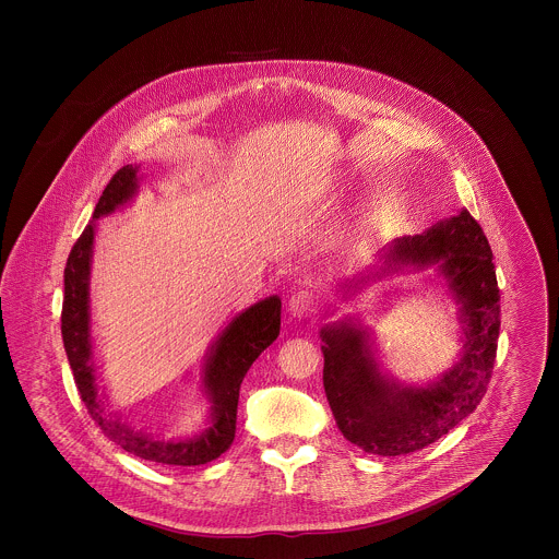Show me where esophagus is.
Returning <instances> with one entry per match:
<instances>
[{"label": "esophagus", "instance_id": "1", "mask_svg": "<svg viewBox=\"0 0 559 559\" xmlns=\"http://www.w3.org/2000/svg\"><path fill=\"white\" fill-rule=\"evenodd\" d=\"M317 308V295L312 290H299L290 297L288 301V312L295 317V319H306L314 312Z\"/></svg>", "mask_w": 559, "mask_h": 559}]
</instances>
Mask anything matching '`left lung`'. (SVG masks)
Returning <instances> with one entry per match:
<instances>
[{
  "label": "left lung",
  "mask_w": 559,
  "mask_h": 559,
  "mask_svg": "<svg viewBox=\"0 0 559 559\" xmlns=\"http://www.w3.org/2000/svg\"><path fill=\"white\" fill-rule=\"evenodd\" d=\"M381 260L383 273L437 266L461 306L465 335L456 366L439 381L415 388L383 374L361 324L346 319L320 329L322 385L340 432L368 454L400 456L435 443L476 411L492 374L501 310L492 251L467 209L421 235L394 240ZM368 280L372 273L350 286Z\"/></svg>",
  "instance_id": "8db88e82"
}]
</instances>
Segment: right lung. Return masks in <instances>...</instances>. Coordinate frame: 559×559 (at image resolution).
<instances>
[{
    "label": "right lung",
    "mask_w": 559,
    "mask_h": 559,
    "mask_svg": "<svg viewBox=\"0 0 559 559\" xmlns=\"http://www.w3.org/2000/svg\"><path fill=\"white\" fill-rule=\"evenodd\" d=\"M140 167L124 165L107 182L94 215L80 239L73 245L67 269H64V304H62V340L67 357L80 390L81 400L87 406L90 417L105 437L118 443L124 452L135 454L144 461L160 465H206L219 459L235 441L237 432V406L239 390L247 370L258 359V355L271 346L280 335L282 301L280 297H266L253 304L219 333L206 353L204 364V394L211 400L209 428L195 437L165 441L153 439L144 432H135L131 426L122 424L105 411V402L96 385V364L92 357V335H90V266L92 247L96 235V219L111 215L120 206L133 200L140 189Z\"/></svg>",
    "instance_id": "obj_1"
}]
</instances>
